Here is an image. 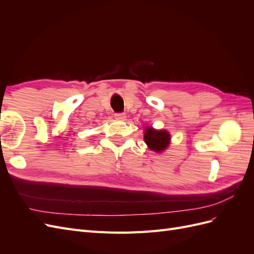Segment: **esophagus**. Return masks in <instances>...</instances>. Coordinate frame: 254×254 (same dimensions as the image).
Wrapping results in <instances>:
<instances>
[{
	"mask_svg": "<svg viewBox=\"0 0 254 254\" xmlns=\"http://www.w3.org/2000/svg\"><path fill=\"white\" fill-rule=\"evenodd\" d=\"M114 118H115V119H117V120L123 121V120H125V118H126V115H125V113H122V112H119V113H115V114H114Z\"/></svg>",
	"mask_w": 254,
	"mask_h": 254,
	"instance_id": "esophagus-1",
	"label": "esophagus"
}]
</instances>
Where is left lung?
Listing matches in <instances>:
<instances>
[{
	"instance_id": "left-lung-1",
	"label": "left lung",
	"mask_w": 254,
	"mask_h": 254,
	"mask_svg": "<svg viewBox=\"0 0 254 254\" xmlns=\"http://www.w3.org/2000/svg\"><path fill=\"white\" fill-rule=\"evenodd\" d=\"M170 134L165 130H155L151 127L146 128L144 134V141L149 146V148L153 151H162L164 150L168 143H170Z\"/></svg>"
}]
</instances>
